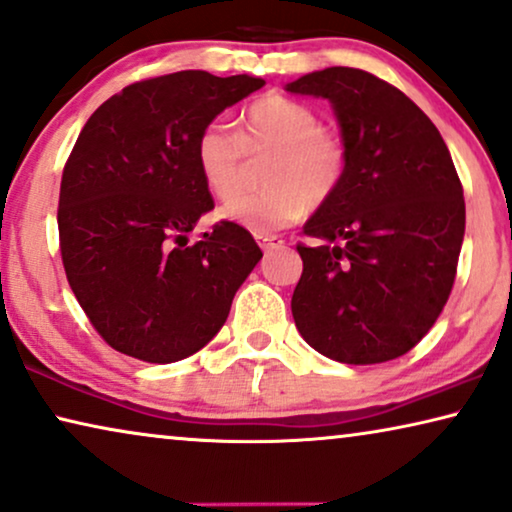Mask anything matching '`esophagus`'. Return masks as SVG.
I'll return each mask as SVG.
<instances>
[{
  "label": "esophagus",
  "mask_w": 512,
  "mask_h": 512,
  "mask_svg": "<svg viewBox=\"0 0 512 512\" xmlns=\"http://www.w3.org/2000/svg\"><path fill=\"white\" fill-rule=\"evenodd\" d=\"M256 242L261 244L263 251H270V249H279L284 247V240L279 238V235H256Z\"/></svg>",
  "instance_id": "esophagus-1"
}]
</instances>
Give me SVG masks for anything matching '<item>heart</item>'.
<instances>
[{
	"label": "heart",
	"instance_id": "obj_1",
	"mask_svg": "<svg viewBox=\"0 0 512 512\" xmlns=\"http://www.w3.org/2000/svg\"><path fill=\"white\" fill-rule=\"evenodd\" d=\"M247 156L269 157L262 171L266 191L239 197ZM196 166L207 191L226 203L221 217L263 235L298 221L307 207L330 203L348 175L351 150L344 133L321 124L307 103L265 94L240 113L238 136L221 124L198 133Z\"/></svg>",
	"mask_w": 512,
	"mask_h": 512
}]
</instances>
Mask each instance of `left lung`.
Here are the masks:
<instances>
[{"label":"left lung","mask_w":512,"mask_h":512,"mask_svg":"<svg viewBox=\"0 0 512 512\" xmlns=\"http://www.w3.org/2000/svg\"><path fill=\"white\" fill-rule=\"evenodd\" d=\"M291 94L330 99L351 166L298 242L291 309L305 342L346 365L409 353L446 307L464 240V191L439 129L404 92L351 66L309 73Z\"/></svg>","instance_id":"1"}]
</instances>
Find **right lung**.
I'll use <instances>...</instances> for the list:
<instances>
[{"instance_id":"add662e5","label":"right lung","mask_w":512,"mask_h":512,"mask_svg":"<svg viewBox=\"0 0 512 512\" xmlns=\"http://www.w3.org/2000/svg\"><path fill=\"white\" fill-rule=\"evenodd\" d=\"M263 85L207 71L138 80L80 131L59 187V251L78 305L115 351L159 365L201 351L263 258L226 219L187 238L214 207L198 133Z\"/></svg>"}]
</instances>
